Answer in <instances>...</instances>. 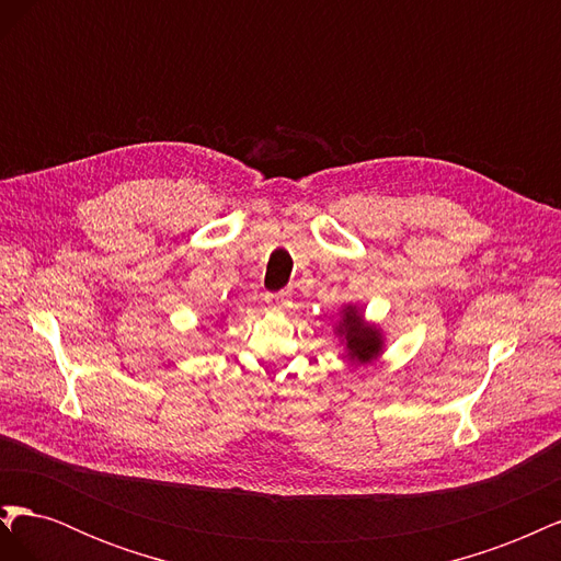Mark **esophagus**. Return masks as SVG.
<instances>
[{
  "mask_svg": "<svg viewBox=\"0 0 561 561\" xmlns=\"http://www.w3.org/2000/svg\"><path fill=\"white\" fill-rule=\"evenodd\" d=\"M264 299L268 304V309H274L278 313L290 309V295H287V293H268Z\"/></svg>",
  "mask_w": 561,
  "mask_h": 561,
  "instance_id": "obj_1",
  "label": "esophagus"
}]
</instances>
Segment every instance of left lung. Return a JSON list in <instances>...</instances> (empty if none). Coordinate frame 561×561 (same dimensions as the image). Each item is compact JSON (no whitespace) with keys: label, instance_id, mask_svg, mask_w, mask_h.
Listing matches in <instances>:
<instances>
[{"label":"left lung","instance_id":"1","mask_svg":"<svg viewBox=\"0 0 561 561\" xmlns=\"http://www.w3.org/2000/svg\"><path fill=\"white\" fill-rule=\"evenodd\" d=\"M336 334L342 336V342L346 346V358L351 363H371L383 351V336L379 328L365 322L363 313L351 307V304L342 309V320H339Z\"/></svg>","mask_w":561,"mask_h":561}]
</instances>
